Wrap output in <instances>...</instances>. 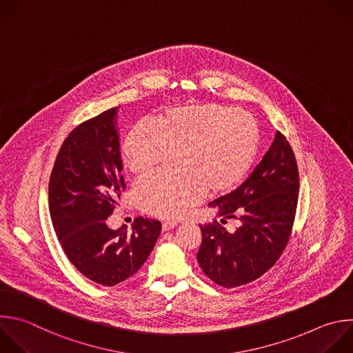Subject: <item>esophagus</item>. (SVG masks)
Returning a JSON list of instances; mask_svg holds the SVG:
<instances>
[{
    "label": "esophagus",
    "mask_w": 353,
    "mask_h": 353,
    "mask_svg": "<svg viewBox=\"0 0 353 353\" xmlns=\"http://www.w3.org/2000/svg\"><path fill=\"white\" fill-rule=\"evenodd\" d=\"M177 225V221H165L163 224H162V228H163V231H169V230H172V228H174Z\"/></svg>",
    "instance_id": "obj_1"
}]
</instances>
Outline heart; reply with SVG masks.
I'll return each mask as SVG.
<instances>
[{
    "label": "heart",
    "instance_id": "obj_1",
    "mask_svg": "<svg viewBox=\"0 0 353 353\" xmlns=\"http://www.w3.org/2000/svg\"><path fill=\"white\" fill-rule=\"evenodd\" d=\"M261 136L254 117L219 105H190L163 113L158 126L137 123L123 143L126 168L141 174L174 158L179 169L151 173L134 187L139 206L148 214L173 219L201 202L208 191L223 196L250 173Z\"/></svg>",
    "mask_w": 353,
    "mask_h": 353
}]
</instances>
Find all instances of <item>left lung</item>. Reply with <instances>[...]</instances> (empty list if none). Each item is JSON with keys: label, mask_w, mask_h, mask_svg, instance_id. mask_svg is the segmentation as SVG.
<instances>
[{"label": "left lung", "mask_w": 353, "mask_h": 353, "mask_svg": "<svg viewBox=\"0 0 353 353\" xmlns=\"http://www.w3.org/2000/svg\"><path fill=\"white\" fill-rule=\"evenodd\" d=\"M298 191L294 152L277 132L251 176L237 190L208 205L220 221L199 225L202 244L196 261L202 272L216 284L234 288L255 281L272 269L290 240ZM230 218L239 221L234 233L221 225Z\"/></svg>", "instance_id": "obj_1"}]
</instances>
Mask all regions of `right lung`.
<instances>
[{"label":"right lung","mask_w":353,"mask_h":353,"mask_svg":"<svg viewBox=\"0 0 353 353\" xmlns=\"http://www.w3.org/2000/svg\"><path fill=\"white\" fill-rule=\"evenodd\" d=\"M117 110L102 112L68 136L48 187L54 230L68 259L87 279L106 287L139 272L162 230L158 220L144 217L134 220L130 232L106 224L126 187Z\"/></svg>","instance_id":"obj_1"}]
</instances>
